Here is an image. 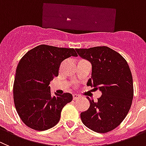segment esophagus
Masks as SVG:
<instances>
[{
  "label": "esophagus",
  "mask_w": 146,
  "mask_h": 146,
  "mask_svg": "<svg viewBox=\"0 0 146 146\" xmlns=\"http://www.w3.org/2000/svg\"><path fill=\"white\" fill-rule=\"evenodd\" d=\"M80 98V96L78 94H73V100H76Z\"/></svg>",
  "instance_id": "esophagus-1"
}]
</instances>
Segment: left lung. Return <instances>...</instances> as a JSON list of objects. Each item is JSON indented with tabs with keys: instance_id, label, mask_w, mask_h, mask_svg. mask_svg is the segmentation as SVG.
<instances>
[{
	"instance_id": "obj_1",
	"label": "left lung",
	"mask_w": 146,
	"mask_h": 146,
	"mask_svg": "<svg viewBox=\"0 0 146 146\" xmlns=\"http://www.w3.org/2000/svg\"><path fill=\"white\" fill-rule=\"evenodd\" d=\"M78 54L92 66L87 86L100 89L102 96L90 102L87 111L81 113L83 124L99 133L113 130L127 116L133 99V81L125 59L108 46L76 48Z\"/></svg>"
}]
</instances>
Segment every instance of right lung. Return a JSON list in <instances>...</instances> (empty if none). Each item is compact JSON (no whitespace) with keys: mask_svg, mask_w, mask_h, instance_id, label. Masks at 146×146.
Masks as SVG:
<instances>
[{"mask_svg":"<svg viewBox=\"0 0 146 146\" xmlns=\"http://www.w3.org/2000/svg\"><path fill=\"white\" fill-rule=\"evenodd\" d=\"M78 54L74 48L42 44L28 51L16 70L13 94L21 120L30 128L44 131L59 122L64 106L73 100L70 93L52 96L49 84L59 75L62 62Z\"/></svg>","mask_w":146,"mask_h":146,"instance_id":"obj_1","label":"right lung"}]
</instances>
